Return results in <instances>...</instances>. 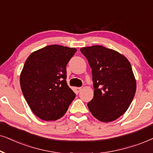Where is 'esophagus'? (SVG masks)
I'll list each match as a JSON object with an SVG mask.
<instances>
[{"instance_id": "esophagus-1", "label": "esophagus", "mask_w": 153, "mask_h": 153, "mask_svg": "<svg viewBox=\"0 0 153 153\" xmlns=\"http://www.w3.org/2000/svg\"><path fill=\"white\" fill-rule=\"evenodd\" d=\"M81 90V87H76L75 88V91H76V93H79Z\"/></svg>"}]
</instances>
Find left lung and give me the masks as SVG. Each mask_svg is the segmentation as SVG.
Returning a JSON list of instances; mask_svg holds the SVG:
<instances>
[{
    "instance_id": "left-lung-1",
    "label": "left lung",
    "mask_w": 153,
    "mask_h": 153,
    "mask_svg": "<svg viewBox=\"0 0 153 153\" xmlns=\"http://www.w3.org/2000/svg\"><path fill=\"white\" fill-rule=\"evenodd\" d=\"M91 68L94 97L87 103L94 117L103 123L115 120L129 107L136 83L127 59L101 45L80 49Z\"/></svg>"
}]
</instances>
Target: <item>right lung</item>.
<instances>
[{
    "instance_id": "1",
    "label": "right lung",
    "mask_w": 153,
    "mask_h": 153,
    "mask_svg": "<svg viewBox=\"0 0 153 153\" xmlns=\"http://www.w3.org/2000/svg\"><path fill=\"white\" fill-rule=\"evenodd\" d=\"M77 50L52 45L33 52L20 75V86L33 113L45 121L66 113L75 94L66 82V65Z\"/></svg>"
}]
</instances>
